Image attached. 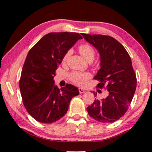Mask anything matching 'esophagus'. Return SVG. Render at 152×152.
Here are the masks:
<instances>
[{"label": "esophagus", "mask_w": 152, "mask_h": 152, "mask_svg": "<svg viewBox=\"0 0 152 152\" xmlns=\"http://www.w3.org/2000/svg\"><path fill=\"white\" fill-rule=\"evenodd\" d=\"M78 91H79L80 94H83L85 92V90L82 89V88H78Z\"/></svg>", "instance_id": "obj_1"}]
</instances>
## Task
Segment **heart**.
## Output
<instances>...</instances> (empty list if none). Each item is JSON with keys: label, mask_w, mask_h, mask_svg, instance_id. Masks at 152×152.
<instances>
[{"label": "heart", "mask_w": 152, "mask_h": 152, "mask_svg": "<svg viewBox=\"0 0 152 152\" xmlns=\"http://www.w3.org/2000/svg\"><path fill=\"white\" fill-rule=\"evenodd\" d=\"M78 51L87 61H92L95 56L94 49L89 44H82L78 46ZM69 56L70 51L67 52L64 54L62 58V63L66 62ZM91 78V74L89 72H72L69 74V79L74 84L78 86H83Z\"/></svg>", "instance_id": "b5f03b06"}]
</instances>
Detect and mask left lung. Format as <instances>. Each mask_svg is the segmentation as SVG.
<instances>
[{"label":"left lung","instance_id":"obj_1","mask_svg":"<svg viewBox=\"0 0 152 152\" xmlns=\"http://www.w3.org/2000/svg\"><path fill=\"white\" fill-rule=\"evenodd\" d=\"M81 34L100 55L101 68L94 77L100 82L96 87L108 91L106 98L95 100L87 107L88 113L98 122L113 123L126 114L136 91L137 79L130 56L122 44L112 37Z\"/></svg>","mask_w":152,"mask_h":152}]
</instances>
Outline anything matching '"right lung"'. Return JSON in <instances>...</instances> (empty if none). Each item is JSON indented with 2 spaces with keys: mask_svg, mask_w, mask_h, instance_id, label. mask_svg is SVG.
<instances>
[{
  "mask_svg": "<svg viewBox=\"0 0 152 152\" xmlns=\"http://www.w3.org/2000/svg\"><path fill=\"white\" fill-rule=\"evenodd\" d=\"M82 37L76 32H50L30 50L19 80L27 112L37 121L51 124L66 114L70 102L79 94L78 88L67 84L58 88L54 76L64 54Z\"/></svg>",
  "mask_w": 152,
  "mask_h": 152,
  "instance_id": "1",
  "label": "right lung"
}]
</instances>
